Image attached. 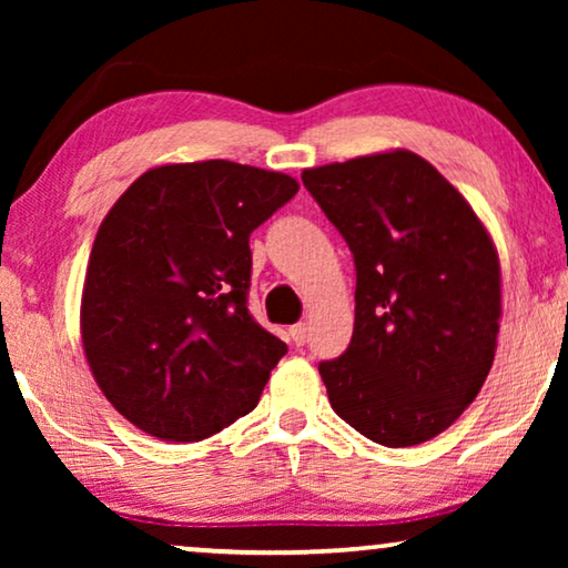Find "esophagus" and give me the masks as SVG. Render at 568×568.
Listing matches in <instances>:
<instances>
[{"instance_id": "1", "label": "esophagus", "mask_w": 568, "mask_h": 568, "mask_svg": "<svg viewBox=\"0 0 568 568\" xmlns=\"http://www.w3.org/2000/svg\"><path fill=\"white\" fill-rule=\"evenodd\" d=\"M290 336H292V344H294V346H305V341H307V325H305V323L292 325Z\"/></svg>"}]
</instances>
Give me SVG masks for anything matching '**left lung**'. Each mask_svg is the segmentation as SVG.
<instances>
[{
	"mask_svg": "<svg viewBox=\"0 0 568 568\" xmlns=\"http://www.w3.org/2000/svg\"><path fill=\"white\" fill-rule=\"evenodd\" d=\"M302 183L356 266L352 344L317 367L331 406L377 445H422L476 400L494 364V240L463 193L408 150L310 168Z\"/></svg>",
	"mask_w": 568,
	"mask_h": 568,
	"instance_id": "left-lung-1",
	"label": "left lung"
}]
</instances>
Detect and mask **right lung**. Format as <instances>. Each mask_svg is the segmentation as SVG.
I'll return each mask as SVG.
<instances>
[{"instance_id":"obj_1","label":"right lung","mask_w":568,"mask_h":568,"mask_svg":"<svg viewBox=\"0 0 568 568\" xmlns=\"http://www.w3.org/2000/svg\"><path fill=\"white\" fill-rule=\"evenodd\" d=\"M300 183L230 160L146 170L100 224L80 331L92 377L136 429L199 442L251 414L286 344L247 313L251 232Z\"/></svg>"}]
</instances>
